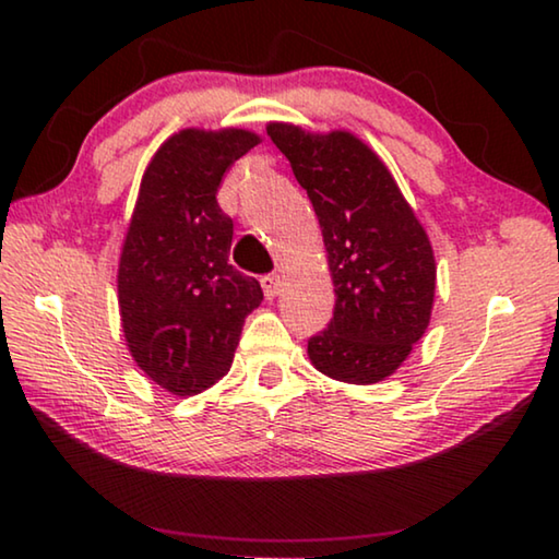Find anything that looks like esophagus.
<instances>
[{
  "mask_svg": "<svg viewBox=\"0 0 559 559\" xmlns=\"http://www.w3.org/2000/svg\"><path fill=\"white\" fill-rule=\"evenodd\" d=\"M261 286H263V293H266V298H273L281 293L283 281H281V276H276V273H271V276L261 278Z\"/></svg>",
  "mask_w": 559,
  "mask_h": 559,
  "instance_id": "1",
  "label": "esophagus"
}]
</instances>
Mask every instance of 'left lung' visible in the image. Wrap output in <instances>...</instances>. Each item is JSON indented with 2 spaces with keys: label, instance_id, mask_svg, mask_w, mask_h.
Listing matches in <instances>:
<instances>
[{
  "label": "left lung",
  "instance_id": "1",
  "mask_svg": "<svg viewBox=\"0 0 559 559\" xmlns=\"http://www.w3.org/2000/svg\"><path fill=\"white\" fill-rule=\"evenodd\" d=\"M269 138L308 192L335 283L333 318L308 340V355L333 380L380 382L429 325L437 266L427 234L362 140L283 122H271Z\"/></svg>",
  "mask_w": 559,
  "mask_h": 559
}]
</instances>
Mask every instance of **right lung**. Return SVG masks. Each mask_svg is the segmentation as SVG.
I'll list each match as a JSON object with an SVG mask.
<instances>
[{
	"mask_svg": "<svg viewBox=\"0 0 559 559\" xmlns=\"http://www.w3.org/2000/svg\"><path fill=\"white\" fill-rule=\"evenodd\" d=\"M259 145L246 130H182L145 169L122 243V333L140 370L187 396L229 372L261 283L229 263L234 222L216 202L222 177Z\"/></svg>",
	"mask_w": 559,
	"mask_h": 559,
	"instance_id": "add662e5",
	"label": "right lung"
}]
</instances>
